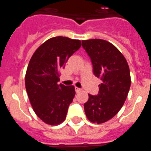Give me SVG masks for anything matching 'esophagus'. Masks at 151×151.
I'll return each mask as SVG.
<instances>
[{"label": "esophagus", "instance_id": "34e87169", "mask_svg": "<svg viewBox=\"0 0 151 151\" xmlns=\"http://www.w3.org/2000/svg\"><path fill=\"white\" fill-rule=\"evenodd\" d=\"M75 91H76V93H78V92H80L81 91H82V89L78 88H77V87H75Z\"/></svg>", "mask_w": 151, "mask_h": 151}]
</instances>
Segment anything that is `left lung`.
<instances>
[{"label": "left lung", "mask_w": 151, "mask_h": 151, "mask_svg": "<svg viewBox=\"0 0 151 151\" xmlns=\"http://www.w3.org/2000/svg\"><path fill=\"white\" fill-rule=\"evenodd\" d=\"M90 57L94 76L101 80L97 95L88 94L85 115L94 123H103L116 115L123 106L131 85L128 63L118 49L102 39L82 41Z\"/></svg>", "instance_id": "left-lung-1"}]
</instances>
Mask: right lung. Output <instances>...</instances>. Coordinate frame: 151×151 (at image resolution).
I'll return each mask as SVG.
<instances>
[{"label":"right lung","mask_w":151,"mask_h":151,"mask_svg":"<svg viewBox=\"0 0 151 151\" xmlns=\"http://www.w3.org/2000/svg\"><path fill=\"white\" fill-rule=\"evenodd\" d=\"M79 40L54 37L47 40L31 58L26 73V89L35 113L48 125H58L66 118L76 94L73 85L60 81L59 70L80 48Z\"/></svg>","instance_id":"add662e5"}]
</instances>
